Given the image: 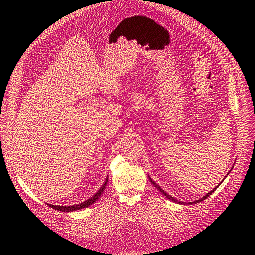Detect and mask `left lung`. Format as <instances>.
<instances>
[{"instance_id":"8db88e82","label":"left lung","mask_w":255,"mask_h":255,"mask_svg":"<svg viewBox=\"0 0 255 255\" xmlns=\"http://www.w3.org/2000/svg\"><path fill=\"white\" fill-rule=\"evenodd\" d=\"M149 180H150V181H151V183L153 184V186H154V187H156V188L158 189V190H159V191H160V192H161V193L163 194V196H164V197H166V198H168V199H169V200H171V201H173V202H178V203H184V202H180V201H178V200H177V199H174V198H173V197H171V196H169V194H168V193H167L166 191H164V190H162V189L160 188V186H159V184H157L156 182H154V181L152 180V179H151L150 177H149ZM217 188H218V186H217ZM217 188H214V189H213V190H211L210 192H208V193L206 194V196H204V197H202L201 199H199V200H196V201H193V202H189V203H191V204H193V203H198V202H201V201H203V200H204V199H207V198H208L209 196H210V194H211L212 192H214V191H216V189H217Z\"/></svg>"}]
</instances>
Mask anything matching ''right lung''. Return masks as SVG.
<instances>
[{"instance_id": "1", "label": "right lung", "mask_w": 255, "mask_h": 255, "mask_svg": "<svg viewBox=\"0 0 255 255\" xmlns=\"http://www.w3.org/2000/svg\"><path fill=\"white\" fill-rule=\"evenodd\" d=\"M108 181V177L106 178V180H105L104 184L101 187V189L94 194L92 198L87 199L86 201H84L79 204H75V206H54V204H48L49 207L55 209V210H58V211H63V212H71V211H76V210H81V209L84 208H87L89 206H92L94 202H96L98 200V198L101 197V194L103 193V191L105 190V188H106V184Z\"/></svg>"}]
</instances>
